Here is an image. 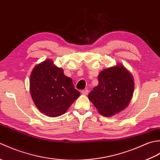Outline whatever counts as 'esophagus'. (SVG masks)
<instances>
[{"label":"esophagus","instance_id":"34e87169","mask_svg":"<svg viewBox=\"0 0 160 160\" xmlns=\"http://www.w3.org/2000/svg\"><path fill=\"white\" fill-rule=\"evenodd\" d=\"M88 93H89V91H88V90L81 91V93H82V95H87Z\"/></svg>","mask_w":160,"mask_h":160}]
</instances>
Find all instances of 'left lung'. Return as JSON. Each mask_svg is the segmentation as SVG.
Wrapping results in <instances>:
<instances>
[{"label":"left lung","mask_w":160,"mask_h":160,"mask_svg":"<svg viewBox=\"0 0 160 160\" xmlns=\"http://www.w3.org/2000/svg\"><path fill=\"white\" fill-rule=\"evenodd\" d=\"M134 80L124 65L118 63L101 71L98 84L89 94V99L99 113L111 117L124 110L134 92Z\"/></svg>","instance_id":"left-lung-1"}]
</instances>
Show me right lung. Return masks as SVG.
<instances>
[{"mask_svg": "<svg viewBox=\"0 0 160 160\" xmlns=\"http://www.w3.org/2000/svg\"><path fill=\"white\" fill-rule=\"evenodd\" d=\"M29 90L32 100L42 113L56 118L65 113L80 96L71 78L64 74L50 59L37 64L32 71Z\"/></svg>", "mask_w": 160, "mask_h": 160, "instance_id": "obj_1", "label": "right lung"}]
</instances>
